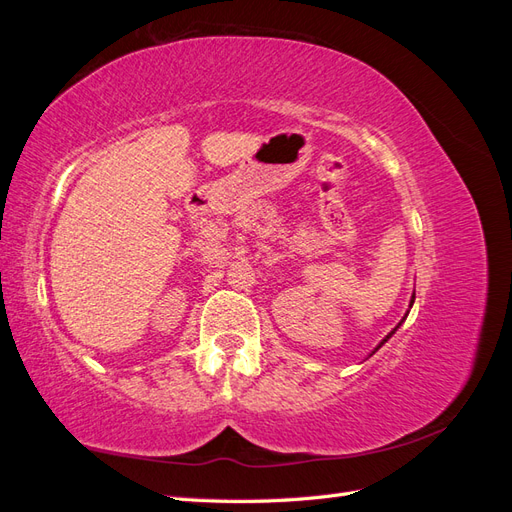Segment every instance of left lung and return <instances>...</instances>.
Returning a JSON list of instances; mask_svg holds the SVG:
<instances>
[{"mask_svg":"<svg viewBox=\"0 0 512 512\" xmlns=\"http://www.w3.org/2000/svg\"><path fill=\"white\" fill-rule=\"evenodd\" d=\"M412 303H414V294H412V301H410V307H412ZM401 322H404V320H401ZM401 322H399V324H401ZM399 324H397V327H395V329H393V331H391V333H389V335H386V337H384V339H382V342H380V346H378V348H382V346H384V344H386V342H389V339H391V337H393V333H395V331H397V329H399ZM378 348H376V350H378ZM376 350H374V352H376ZM374 352H371V354H374Z\"/></svg>","mask_w":512,"mask_h":512,"instance_id":"1","label":"left lung"}]
</instances>
